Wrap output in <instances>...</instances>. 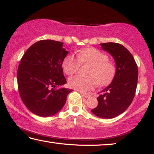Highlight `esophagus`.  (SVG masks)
<instances>
[{"label": "esophagus", "mask_w": 154, "mask_h": 154, "mask_svg": "<svg viewBox=\"0 0 154 154\" xmlns=\"http://www.w3.org/2000/svg\"><path fill=\"white\" fill-rule=\"evenodd\" d=\"M81 95L82 96H84L85 98H89V96H90V94H85V93H83V92H81Z\"/></svg>", "instance_id": "obj_1"}]
</instances>
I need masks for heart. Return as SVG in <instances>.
<instances>
[{
  "instance_id": "b5f03b06",
  "label": "heart",
  "mask_w": 154,
  "mask_h": 154,
  "mask_svg": "<svg viewBox=\"0 0 154 154\" xmlns=\"http://www.w3.org/2000/svg\"><path fill=\"white\" fill-rule=\"evenodd\" d=\"M75 58L74 54H68L62 64L63 72L67 75H73L79 70L80 65H90L87 75L82 77L75 75L70 78L68 85L71 87L82 92L91 91L96 85L105 87L110 84L115 77L116 67L109 62V57L105 54L93 47L82 49Z\"/></svg>"
}]
</instances>
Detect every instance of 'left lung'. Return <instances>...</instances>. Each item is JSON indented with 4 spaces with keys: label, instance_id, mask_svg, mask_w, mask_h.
Segmentation results:
<instances>
[{
    "label": "left lung",
    "instance_id": "obj_1",
    "mask_svg": "<svg viewBox=\"0 0 154 154\" xmlns=\"http://www.w3.org/2000/svg\"><path fill=\"white\" fill-rule=\"evenodd\" d=\"M100 45L114 58L116 71L112 83L100 92L98 105L91 112L109 119L123 113L133 101L138 83V66L132 54L121 44L106 42Z\"/></svg>",
    "mask_w": 154,
    "mask_h": 154
}]
</instances>
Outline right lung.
I'll return each instance as SVG.
<instances>
[{
	"label": "right lung",
	"mask_w": 154,
	"mask_h": 154,
	"mask_svg": "<svg viewBox=\"0 0 154 154\" xmlns=\"http://www.w3.org/2000/svg\"><path fill=\"white\" fill-rule=\"evenodd\" d=\"M63 43L41 40L28 48L17 71L18 89L22 101L36 115L48 117L56 114L72 91L61 87L67 82L62 64L68 51Z\"/></svg>",
	"instance_id": "obj_1"
}]
</instances>
